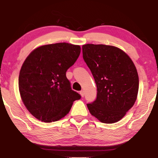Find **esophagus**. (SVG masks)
<instances>
[{
  "label": "esophagus",
  "mask_w": 158,
  "mask_h": 158,
  "mask_svg": "<svg viewBox=\"0 0 158 158\" xmlns=\"http://www.w3.org/2000/svg\"><path fill=\"white\" fill-rule=\"evenodd\" d=\"M80 94H81V97H83V96H84V95H85L84 91H83V90H81V91H80Z\"/></svg>",
  "instance_id": "esophagus-1"
}]
</instances>
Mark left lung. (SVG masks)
Instances as JSON below:
<instances>
[{"label":"left lung","instance_id":"1","mask_svg":"<svg viewBox=\"0 0 158 158\" xmlns=\"http://www.w3.org/2000/svg\"><path fill=\"white\" fill-rule=\"evenodd\" d=\"M82 51L97 87L96 99L87 104L90 113L102 123L118 122L133 106L138 94L135 64L116 47L87 44L82 46Z\"/></svg>","mask_w":158,"mask_h":158}]
</instances>
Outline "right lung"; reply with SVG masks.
Returning a JSON list of instances; mask_svg holds the SVG:
<instances>
[{"label":"right lung","instance_id":"1","mask_svg":"<svg viewBox=\"0 0 158 158\" xmlns=\"http://www.w3.org/2000/svg\"><path fill=\"white\" fill-rule=\"evenodd\" d=\"M80 52L79 45L59 43L39 47L25 60L19 72V90L26 109L36 119L58 121L81 98L66 76Z\"/></svg>","mask_w":158,"mask_h":158}]
</instances>
